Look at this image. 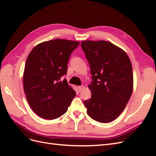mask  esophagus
<instances>
[{
	"label": "esophagus",
	"instance_id": "esophagus-1",
	"mask_svg": "<svg viewBox=\"0 0 156 156\" xmlns=\"http://www.w3.org/2000/svg\"><path fill=\"white\" fill-rule=\"evenodd\" d=\"M83 88H84V87H83V85H82V86H79V87H78V89H79V91H81Z\"/></svg>",
	"mask_w": 156,
	"mask_h": 156
}]
</instances>
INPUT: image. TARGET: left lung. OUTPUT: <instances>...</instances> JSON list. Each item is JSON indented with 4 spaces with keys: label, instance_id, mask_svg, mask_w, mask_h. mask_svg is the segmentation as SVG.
<instances>
[{
    "label": "left lung",
    "instance_id": "1",
    "mask_svg": "<svg viewBox=\"0 0 156 156\" xmlns=\"http://www.w3.org/2000/svg\"><path fill=\"white\" fill-rule=\"evenodd\" d=\"M92 79V97L84 101L90 117L101 123L115 120L124 111L133 89L132 65L126 52L104 40L81 41Z\"/></svg>",
    "mask_w": 156,
    "mask_h": 156
}]
</instances>
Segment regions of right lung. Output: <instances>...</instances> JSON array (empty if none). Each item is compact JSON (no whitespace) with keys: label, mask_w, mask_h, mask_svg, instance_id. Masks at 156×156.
<instances>
[{"label":"right lung","mask_w":156,"mask_h":156,"mask_svg":"<svg viewBox=\"0 0 156 156\" xmlns=\"http://www.w3.org/2000/svg\"><path fill=\"white\" fill-rule=\"evenodd\" d=\"M79 41L55 39L44 41L32 49L27 58L23 82L28 103L37 115L53 120L67 111L74 90L66 79L69 56Z\"/></svg>","instance_id":"obj_1"}]
</instances>
